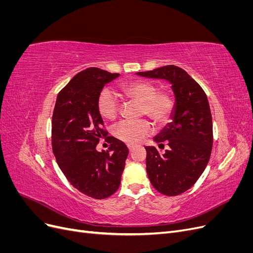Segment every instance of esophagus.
Segmentation results:
<instances>
[{"instance_id":"obj_1","label":"esophagus","mask_w":253,"mask_h":253,"mask_svg":"<svg viewBox=\"0 0 253 253\" xmlns=\"http://www.w3.org/2000/svg\"><path fill=\"white\" fill-rule=\"evenodd\" d=\"M135 148H136V145H134V144H127V149L129 150V152L133 151Z\"/></svg>"}]
</instances>
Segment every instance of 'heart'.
Here are the masks:
<instances>
[{
    "label": "heart",
    "mask_w": 253,
    "mask_h": 253,
    "mask_svg": "<svg viewBox=\"0 0 253 253\" xmlns=\"http://www.w3.org/2000/svg\"><path fill=\"white\" fill-rule=\"evenodd\" d=\"M120 93L125 98L140 104L141 116H148L157 126H163L169 121L174 108V100L170 94L158 91L155 84L144 80H134L122 84ZM97 105L99 114L104 119L115 120L119 115V101L111 90L104 89L102 91ZM113 133L121 141L138 143L152 133V126L147 120L124 121L114 128Z\"/></svg>",
    "instance_id": "obj_1"
}]
</instances>
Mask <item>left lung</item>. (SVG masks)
Segmentation results:
<instances>
[{
    "mask_svg": "<svg viewBox=\"0 0 253 253\" xmlns=\"http://www.w3.org/2000/svg\"><path fill=\"white\" fill-rule=\"evenodd\" d=\"M136 75L171 84L175 98L171 122L153 138L159 148L167 143L168 149L159 154L156 148L145 147V164L148 177L158 192L179 195L194 185L209 162L213 136L208 99L203 88L175 65Z\"/></svg>",
    "mask_w": 253,
    "mask_h": 253,
    "instance_id": "obj_1",
    "label": "left lung"
}]
</instances>
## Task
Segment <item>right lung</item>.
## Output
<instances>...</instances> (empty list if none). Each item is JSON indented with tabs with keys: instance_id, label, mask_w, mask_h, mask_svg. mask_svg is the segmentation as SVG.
Wrapping results in <instances>:
<instances>
[{
	"instance_id": "obj_1",
	"label": "right lung",
	"mask_w": 253,
	"mask_h": 253,
	"mask_svg": "<svg viewBox=\"0 0 253 253\" xmlns=\"http://www.w3.org/2000/svg\"><path fill=\"white\" fill-rule=\"evenodd\" d=\"M119 76L97 67L82 71L58 94L52 114L51 144L59 168L73 187L96 200L116 192L128 155L126 145L112 136L109 150L96 149L108 135L98 99Z\"/></svg>"
}]
</instances>
